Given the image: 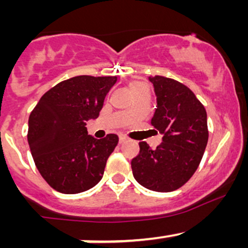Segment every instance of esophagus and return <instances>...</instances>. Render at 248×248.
Returning a JSON list of instances; mask_svg holds the SVG:
<instances>
[{
    "label": "esophagus",
    "mask_w": 248,
    "mask_h": 248,
    "mask_svg": "<svg viewBox=\"0 0 248 248\" xmlns=\"http://www.w3.org/2000/svg\"><path fill=\"white\" fill-rule=\"evenodd\" d=\"M127 140V138L126 137H124V136H120V138H119V144H122V142H124Z\"/></svg>",
    "instance_id": "esophagus-1"
}]
</instances>
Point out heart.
Wrapping results in <instances>:
<instances>
[{
    "label": "heart",
    "instance_id": "1",
    "mask_svg": "<svg viewBox=\"0 0 248 248\" xmlns=\"http://www.w3.org/2000/svg\"><path fill=\"white\" fill-rule=\"evenodd\" d=\"M129 90L134 96V94L149 91V87H147L146 82H144L142 80H133V81L129 82Z\"/></svg>",
    "mask_w": 248,
    "mask_h": 248
}]
</instances>
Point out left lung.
Segmentation results:
<instances>
[{
	"mask_svg": "<svg viewBox=\"0 0 248 248\" xmlns=\"http://www.w3.org/2000/svg\"><path fill=\"white\" fill-rule=\"evenodd\" d=\"M149 80L157 97L151 124L163 138L155 150L145 141L139 142L132 171L145 188L171 192L184 186L201 163L209 139L206 110L181 82L161 76Z\"/></svg>",
	"mask_w": 248,
	"mask_h": 248,
	"instance_id": "left-lung-1",
	"label": "left lung"
}]
</instances>
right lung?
<instances>
[{
  "label": "right lung",
  "mask_w": 248,
  "mask_h": 248,
  "mask_svg": "<svg viewBox=\"0 0 248 248\" xmlns=\"http://www.w3.org/2000/svg\"><path fill=\"white\" fill-rule=\"evenodd\" d=\"M116 80V77L71 78L46 92L32 110L27 132L30 150L38 171L57 192H85L103 177L119 137L93 138L87 134L86 121L99 116Z\"/></svg>",
  "instance_id": "obj_1"
}]
</instances>
